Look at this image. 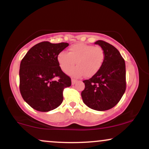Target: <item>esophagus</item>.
<instances>
[{
	"label": "esophagus",
	"mask_w": 149,
	"mask_h": 149,
	"mask_svg": "<svg viewBox=\"0 0 149 149\" xmlns=\"http://www.w3.org/2000/svg\"><path fill=\"white\" fill-rule=\"evenodd\" d=\"M78 82V80H75V79H71V83H72V85H74L76 84V83Z\"/></svg>",
	"instance_id": "esophagus-1"
}]
</instances>
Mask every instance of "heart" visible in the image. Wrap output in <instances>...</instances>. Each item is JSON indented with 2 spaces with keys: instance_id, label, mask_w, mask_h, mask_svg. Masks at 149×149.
<instances>
[{
  "instance_id": "b5f03b06",
  "label": "heart",
  "mask_w": 149,
  "mask_h": 149,
  "mask_svg": "<svg viewBox=\"0 0 149 149\" xmlns=\"http://www.w3.org/2000/svg\"><path fill=\"white\" fill-rule=\"evenodd\" d=\"M106 54L100 46L83 43L71 45L69 53L61 52L57 55V61L61 69L74 78H81L85 76L90 78L100 71L105 61ZM76 61L77 66L70 69ZM70 70H69V69Z\"/></svg>"
}]
</instances>
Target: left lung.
Wrapping results in <instances>:
<instances>
[{"mask_svg":"<svg viewBox=\"0 0 149 149\" xmlns=\"http://www.w3.org/2000/svg\"><path fill=\"white\" fill-rule=\"evenodd\" d=\"M95 44L104 49L105 61L97 74L83 80L85 89L81 97L89 108L102 111L115 107L125 92V63L114 46L104 40H97Z\"/></svg>","mask_w":149,"mask_h":149,"instance_id":"1","label":"left lung"}]
</instances>
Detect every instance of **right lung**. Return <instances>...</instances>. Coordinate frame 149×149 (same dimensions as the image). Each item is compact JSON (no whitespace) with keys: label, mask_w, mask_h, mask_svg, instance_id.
<instances>
[{"label":"right lung","mask_w":149,"mask_h":149,"mask_svg":"<svg viewBox=\"0 0 149 149\" xmlns=\"http://www.w3.org/2000/svg\"><path fill=\"white\" fill-rule=\"evenodd\" d=\"M68 46L67 42H39L22 59L20 93L24 100L35 110L49 111L62 103L64 89L71 86V80L61 71L57 58Z\"/></svg>","instance_id":"add662e5"}]
</instances>
